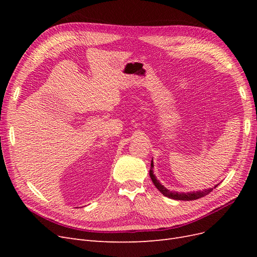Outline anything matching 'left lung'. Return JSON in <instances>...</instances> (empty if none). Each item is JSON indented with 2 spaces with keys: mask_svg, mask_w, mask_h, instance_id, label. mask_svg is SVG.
<instances>
[{
  "mask_svg": "<svg viewBox=\"0 0 257 257\" xmlns=\"http://www.w3.org/2000/svg\"><path fill=\"white\" fill-rule=\"evenodd\" d=\"M153 160H151V168H150V178L151 180L153 182V184L155 185V188H157L163 195L168 197V198H172V199H175V200H194V199H198L200 197H204L206 195H208V194L211 192L213 189H215L217 185L216 184L214 185L213 188H209V189H206V190H203V191H196V192H177V191H170L168 189H166L164 185H163L162 183H160V181L157 179V177H155V175L153 174Z\"/></svg>",
  "mask_w": 257,
  "mask_h": 257,
  "instance_id": "8db88e82",
  "label": "left lung"
}]
</instances>
